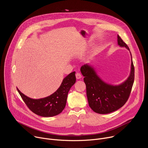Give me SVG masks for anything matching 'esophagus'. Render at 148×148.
Instances as JSON below:
<instances>
[{"instance_id": "obj_1", "label": "esophagus", "mask_w": 148, "mask_h": 148, "mask_svg": "<svg viewBox=\"0 0 148 148\" xmlns=\"http://www.w3.org/2000/svg\"><path fill=\"white\" fill-rule=\"evenodd\" d=\"M75 76H76V78H77V79H80V78L82 77H81V74H80V73H76V74H75Z\"/></svg>"}]
</instances>
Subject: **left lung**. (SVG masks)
<instances>
[{
    "label": "left lung",
    "mask_w": 148,
    "mask_h": 148,
    "mask_svg": "<svg viewBox=\"0 0 148 148\" xmlns=\"http://www.w3.org/2000/svg\"><path fill=\"white\" fill-rule=\"evenodd\" d=\"M118 45L125 47L130 51L128 46L118 35ZM131 56V67L129 77L119 85H111L103 81L97 74L95 68L89 64L83 65L80 71L84 77L87 96L90 107L96 113L107 114L121 108L127 101L134 81V67Z\"/></svg>",
    "instance_id": "8db88e82"
}]
</instances>
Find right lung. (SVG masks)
Masks as SVG:
<instances>
[{
	"label": "right lung",
	"instance_id": "obj_1",
	"mask_svg": "<svg viewBox=\"0 0 148 148\" xmlns=\"http://www.w3.org/2000/svg\"><path fill=\"white\" fill-rule=\"evenodd\" d=\"M74 71L63 79L60 87L53 94L45 98L33 99L23 94L17 88L28 108L34 114L43 117H51L58 115L64 109L71 87L76 81Z\"/></svg>",
	"mask_w": 148,
	"mask_h": 148
}]
</instances>
